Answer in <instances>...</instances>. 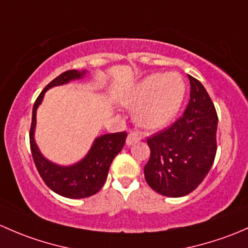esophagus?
Instances as JSON below:
<instances>
[{
    "label": "esophagus",
    "instance_id": "34e87169",
    "mask_svg": "<svg viewBox=\"0 0 248 248\" xmlns=\"http://www.w3.org/2000/svg\"><path fill=\"white\" fill-rule=\"evenodd\" d=\"M141 140V135L139 132H130L129 136L126 139V144L131 145L132 143H135L136 141H140Z\"/></svg>",
    "mask_w": 248,
    "mask_h": 248
}]
</instances>
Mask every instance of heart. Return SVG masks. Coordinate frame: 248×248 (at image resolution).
I'll return each instance as SVG.
<instances>
[{"label":"heart","mask_w":248,"mask_h":248,"mask_svg":"<svg viewBox=\"0 0 248 248\" xmlns=\"http://www.w3.org/2000/svg\"><path fill=\"white\" fill-rule=\"evenodd\" d=\"M185 82L177 73L153 74L121 95L122 105L134 109L139 126L156 130L166 126L179 112Z\"/></svg>","instance_id":"1"}]
</instances>
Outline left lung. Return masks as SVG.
I'll list each match as a JSON object with an SVG mask.
<instances>
[{
  "instance_id": "8db88e82",
  "label": "left lung",
  "mask_w": 248,
  "mask_h": 248,
  "mask_svg": "<svg viewBox=\"0 0 248 248\" xmlns=\"http://www.w3.org/2000/svg\"><path fill=\"white\" fill-rule=\"evenodd\" d=\"M190 101L184 116L168 129L148 139V185L166 197H183L203 181L215 160L217 113L208 92L188 75Z\"/></svg>"
}]
</instances>
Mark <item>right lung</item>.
<instances>
[{
  "label": "right lung",
  "mask_w": 248,
  "mask_h": 248,
  "mask_svg": "<svg viewBox=\"0 0 248 248\" xmlns=\"http://www.w3.org/2000/svg\"><path fill=\"white\" fill-rule=\"evenodd\" d=\"M87 71L68 70L51 81L39 94L33 105L32 124L30 130V144L33 161L38 172L45 184L53 191L63 197L78 200L93 196L105 184L109 166L114 157L123 149L126 132H114L96 137L91 149L81 161L70 166H61L51 162L40 153L34 140V130L37 124V109L44 99L45 92L56 86H62L73 80H80Z\"/></svg>",
  "instance_id": "1"
}]
</instances>
